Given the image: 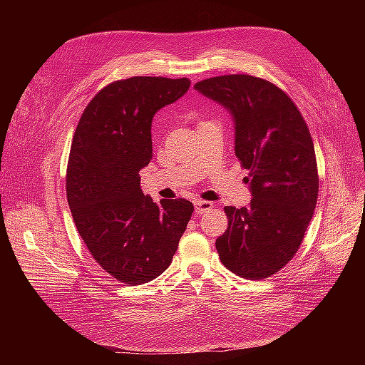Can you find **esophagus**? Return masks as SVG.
I'll use <instances>...</instances> for the list:
<instances>
[{
  "label": "esophagus",
  "mask_w": 365,
  "mask_h": 365,
  "mask_svg": "<svg viewBox=\"0 0 365 365\" xmlns=\"http://www.w3.org/2000/svg\"><path fill=\"white\" fill-rule=\"evenodd\" d=\"M213 208V202L210 201H197L195 202V213L196 215H204L208 210Z\"/></svg>",
  "instance_id": "esophagus-1"
}]
</instances>
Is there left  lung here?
Returning a JSON list of instances; mask_svg holds the SVG:
<instances>
[{"mask_svg": "<svg viewBox=\"0 0 365 365\" xmlns=\"http://www.w3.org/2000/svg\"><path fill=\"white\" fill-rule=\"evenodd\" d=\"M195 88L233 115L235 152L252 193L248 207L224 208L219 259L240 277L267 279L294 257L314 216L319 181L311 132L291 97L260 77L217 76Z\"/></svg>", "mask_w": 365, "mask_h": 365, "instance_id": "left-lung-1", "label": "left lung"}]
</instances>
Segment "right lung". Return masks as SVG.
<instances>
[{
	"mask_svg": "<svg viewBox=\"0 0 365 365\" xmlns=\"http://www.w3.org/2000/svg\"><path fill=\"white\" fill-rule=\"evenodd\" d=\"M189 88L187 77L115 81L93 97L74 132L65 182L73 220L94 260L125 284L169 268L193 213L190 201L153 202L140 187L152 118Z\"/></svg>",
	"mask_w": 365,
	"mask_h": 365,
	"instance_id": "1",
	"label": "right lung"
}]
</instances>
